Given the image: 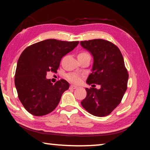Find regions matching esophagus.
Wrapping results in <instances>:
<instances>
[{"instance_id": "1", "label": "esophagus", "mask_w": 150, "mask_h": 150, "mask_svg": "<svg viewBox=\"0 0 150 150\" xmlns=\"http://www.w3.org/2000/svg\"><path fill=\"white\" fill-rule=\"evenodd\" d=\"M77 88H78L77 86H75V85H71L70 86V89H77Z\"/></svg>"}]
</instances>
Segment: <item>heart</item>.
Listing matches in <instances>:
<instances>
[{"mask_svg": "<svg viewBox=\"0 0 150 150\" xmlns=\"http://www.w3.org/2000/svg\"><path fill=\"white\" fill-rule=\"evenodd\" d=\"M85 55H89V53L87 52H81L79 53L78 56H85ZM67 79L71 83L77 84L81 81V76L76 73H70L67 75Z\"/></svg>", "mask_w": 150, "mask_h": 150, "instance_id": "obj_1", "label": "heart"}]
</instances>
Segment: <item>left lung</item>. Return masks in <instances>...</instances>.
Returning <instances> with one entry per match:
<instances>
[{"instance_id":"obj_1","label":"left lung","mask_w":150,"mask_h":150,"mask_svg":"<svg viewBox=\"0 0 150 150\" xmlns=\"http://www.w3.org/2000/svg\"><path fill=\"white\" fill-rule=\"evenodd\" d=\"M81 44L93 57L87 83L101 86L100 89L93 88L94 85L86 88L87 96L81 105L94 116H107L120 104L127 89L128 73L122 54L114 44L102 39L81 41Z\"/></svg>"}]
</instances>
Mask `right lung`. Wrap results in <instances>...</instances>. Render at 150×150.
Wrapping results in <instances>:
<instances>
[{
	"label": "right lung",
	"mask_w": 150,
	"mask_h": 150,
	"mask_svg": "<svg viewBox=\"0 0 150 150\" xmlns=\"http://www.w3.org/2000/svg\"><path fill=\"white\" fill-rule=\"evenodd\" d=\"M79 43L49 39L30 45L20 54L15 86L20 101L33 115H46L54 110L63 92L69 89L65 80L52 84L46 76L48 71L57 72L62 57Z\"/></svg>",
	"instance_id": "1"
}]
</instances>
